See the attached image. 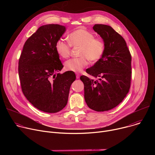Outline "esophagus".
Returning a JSON list of instances; mask_svg holds the SVG:
<instances>
[{
  "instance_id": "34e87169",
  "label": "esophagus",
  "mask_w": 155,
  "mask_h": 155,
  "mask_svg": "<svg viewBox=\"0 0 155 155\" xmlns=\"http://www.w3.org/2000/svg\"><path fill=\"white\" fill-rule=\"evenodd\" d=\"M80 74H76V77H77V79L80 78Z\"/></svg>"
}]
</instances>
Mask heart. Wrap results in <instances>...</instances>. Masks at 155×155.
Segmentation results:
<instances>
[{
    "label": "heart",
    "mask_w": 155,
    "mask_h": 155,
    "mask_svg": "<svg viewBox=\"0 0 155 155\" xmlns=\"http://www.w3.org/2000/svg\"><path fill=\"white\" fill-rule=\"evenodd\" d=\"M68 39L69 43L59 40L56 43V50L63 59L69 57L71 46L80 47L78 58L71 59L65 63L67 71L74 72H81L87 65V59L94 63L100 60L105 51V41L101 38H96L94 34L80 28L71 32Z\"/></svg>",
    "instance_id": "heart-1"
}]
</instances>
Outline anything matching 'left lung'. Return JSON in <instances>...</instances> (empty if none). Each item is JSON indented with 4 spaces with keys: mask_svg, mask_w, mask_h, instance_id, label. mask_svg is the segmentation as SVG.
<instances>
[{
    "mask_svg": "<svg viewBox=\"0 0 155 155\" xmlns=\"http://www.w3.org/2000/svg\"><path fill=\"white\" fill-rule=\"evenodd\" d=\"M93 29L105 43L102 58L87 69V74L97 80L80 77L84 84L87 105L96 112L111 110L128 93L131 81V55L123 37L112 27L95 25Z\"/></svg>",
    "mask_w": 155,
    "mask_h": 155,
    "instance_id": "obj_1",
    "label": "left lung"
}]
</instances>
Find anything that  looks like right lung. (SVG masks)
Listing matches in <instances>:
<instances>
[{
	"mask_svg": "<svg viewBox=\"0 0 155 155\" xmlns=\"http://www.w3.org/2000/svg\"><path fill=\"white\" fill-rule=\"evenodd\" d=\"M65 31L59 25L40 26L25 42L18 62L22 91L37 109L56 113L67 105L74 72L58 74L63 68L56 43Z\"/></svg>",
	"mask_w": 155,
	"mask_h": 155,
	"instance_id": "1",
	"label": "right lung"
}]
</instances>
